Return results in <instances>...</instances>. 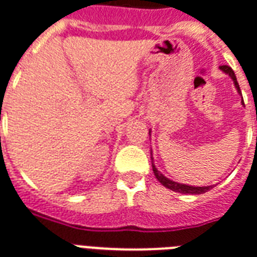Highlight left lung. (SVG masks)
Segmentation results:
<instances>
[{
  "mask_svg": "<svg viewBox=\"0 0 257 257\" xmlns=\"http://www.w3.org/2000/svg\"><path fill=\"white\" fill-rule=\"evenodd\" d=\"M220 70L226 74V75L230 76V79L233 81L234 83V87L237 90L238 93L241 94V90H240V86H238V82H237V78L234 75V71H233L232 68L229 67V66H221ZM150 136H151V129H150ZM152 155V154H151ZM151 159H152V170H154V174L156 176V179L162 183V185L166 187V189H170L172 191H175V193H182V194H194V195H197V194H203L209 191V190L213 189V186H202V187H199V186H190V185H183V183H178V182H174L171 181L170 178L167 176H164L162 172L158 170V168L155 167L154 164V158L151 156Z\"/></svg>",
  "mask_w": 257,
  "mask_h": 257,
  "instance_id": "obj_1",
  "label": "left lung"
}]
</instances>
